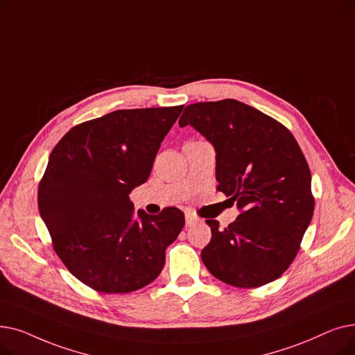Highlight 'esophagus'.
<instances>
[{
	"label": "esophagus",
	"mask_w": 355,
	"mask_h": 355,
	"mask_svg": "<svg viewBox=\"0 0 355 355\" xmlns=\"http://www.w3.org/2000/svg\"><path fill=\"white\" fill-rule=\"evenodd\" d=\"M198 221H200L198 217H196V216H193V214H190V213L185 214V226H187V227L196 226Z\"/></svg>",
	"instance_id": "34e87169"
}]
</instances>
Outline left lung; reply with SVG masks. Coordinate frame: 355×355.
<instances>
[{
	"mask_svg": "<svg viewBox=\"0 0 355 355\" xmlns=\"http://www.w3.org/2000/svg\"><path fill=\"white\" fill-rule=\"evenodd\" d=\"M178 125L193 126L214 148L217 190L240 214L226 229L217 220L202 263L220 281L257 288L292 263L313 214L311 171L289 130L243 102H200Z\"/></svg>",
	"mask_w": 355,
	"mask_h": 355,
	"instance_id": "8db88e82",
	"label": "left lung"
}]
</instances>
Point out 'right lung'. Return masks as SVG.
I'll use <instances>...</instances> for the list:
<instances>
[{
    "label": "right lung",
    "mask_w": 355,
    "mask_h": 355,
    "mask_svg": "<svg viewBox=\"0 0 355 355\" xmlns=\"http://www.w3.org/2000/svg\"><path fill=\"white\" fill-rule=\"evenodd\" d=\"M181 106L122 109L71 128L54 146L39 185V210L55 253L80 282L103 293L151 284L184 213L138 210L129 194L153 170Z\"/></svg>",
    "instance_id": "add662e5"
}]
</instances>
